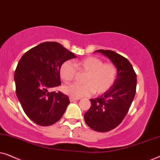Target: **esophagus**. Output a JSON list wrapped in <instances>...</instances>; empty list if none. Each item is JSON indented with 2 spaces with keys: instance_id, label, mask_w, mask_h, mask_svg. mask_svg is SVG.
I'll return each instance as SVG.
<instances>
[{
  "instance_id": "1",
  "label": "esophagus",
  "mask_w": 160,
  "mask_h": 160,
  "mask_svg": "<svg viewBox=\"0 0 160 160\" xmlns=\"http://www.w3.org/2000/svg\"><path fill=\"white\" fill-rule=\"evenodd\" d=\"M70 101L71 102H74V101H76V100H78V98H72V97H70Z\"/></svg>"
}]
</instances>
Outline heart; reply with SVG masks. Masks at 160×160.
Returning <instances> with one entry per match:
<instances>
[{
  "label": "heart",
  "instance_id": "1",
  "mask_svg": "<svg viewBox=\"0 0 160 160\" xmlns=\"http://www.w3.org/2000/svg\"><path fill=\"white\" fill-rule=\"evenodd\" d=\"M76 69L86 73L82 78L84 84H71L62 87L66 95L72 98H80L94 92L101 95L111 88L117 77V68L111 62L103 63L99 58L89 57L83 60L65 61L60 68V76L65 82H71L75 78Z\"/></svg>",
  "mask_w": 160,
  "mask_h": 160
}]
</instances>
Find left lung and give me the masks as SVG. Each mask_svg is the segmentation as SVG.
<instances>
[{"label": "left lung", "mask_w": 160, "mask_h": 160, "mask_svg": "<svg viewBox=\"0 0 160 160\" xmlns=\"http://www.w3.org/2000/svg\"><path fill=\"white\" fill-rule=\"evenodd\" d=\"M117 68V78L111 88L99 97L90 99V108L84 113L87 125L105 132L117 128L125 117L136 92L137 76L128 59L111 50L99 49Z\"/></svg>", "instance_id": "left-lung-1"}]
</instances>
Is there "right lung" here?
I'll list each match as a JSON object with an SVG mask.
<instances>
[{
    "mask_svg": "<svg viewBox=\"0 0 160 160\" xmlns=\"http://www.w3.org/2000/svg\"><path fill=\"white\" fill-rule=\"evenodd\" d=\"M76 58L60 43L43 42L19 60L14 73L16 94L26 115L36 124L49 126L62 117L68 96L51 90L61 84V65Z\"/></svg>",
    "mask_w": 160,
    "mask_h": 160,
    "instance_id": "obj_1",
    "label": "right lung"
}]
</instances>
